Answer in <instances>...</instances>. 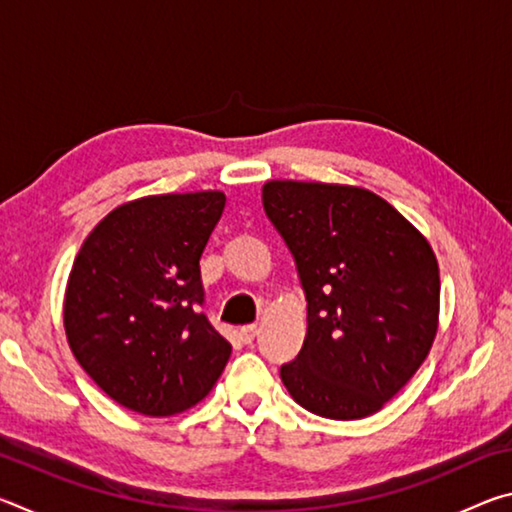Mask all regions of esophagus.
I'll return each instance as SVG.
<instances>
[{"label": "esophagus", "mask_w": 512, "mask_h": 512, "mask_svg": "<svg viewBox=\"0 0 512 512\" xmlns=\"http://www.w3.org/2000/svg\"><path fill=\"white\" fill-rule=\"evenodd\" d=\"M239 336L244 343H253V339L257 336V325H244L239 329Z\"/></svg>", "instance_id": "obj_1"}]
</instances>
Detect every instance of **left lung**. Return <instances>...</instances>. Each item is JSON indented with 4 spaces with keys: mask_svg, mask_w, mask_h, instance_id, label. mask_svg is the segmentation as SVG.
I'll use <instances>...</instances> for the list:
<instances>
[{
    "mask_svg": "<svg viewBox=\"0 0 512 512\" xmlns=\"http://www.w3.org/2000/svg\"><path fill=\"white\" fill-rule=\"evenodd\" d=\"M262 203L307 298V336L298 357L280 368L284 386L329 420L377 413L436 339V255L368 189L271 180Z\"/></svg>",
    "mask_w": 512,
    "mask_h": 512,
    "instance_id": "8db88e82",
    "label": "left lung"
}]
</instances>
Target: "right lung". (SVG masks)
Listing matches in <instances>:
<instances>
[{"instance_id": "add662e5", "label": "right lung", "mask_w": 512, "mask_h": 512, "mask_svg": "<svg viewBox=\"0 0 512 512\" xmlns=\"http://www.w3.org/2000/svg\"><path fill=\"white\" fill-rule=\"evenodd\" d=\"M221 192L146 196L85 239L65 293L76 361L103 393L142 415L187 411L212 391L232 345L203 314L201 255Z\"/></svg>"}]
</instances>
